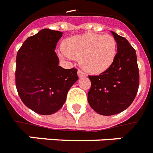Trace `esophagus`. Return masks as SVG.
<instances>
[{"label": "esophagus", "mask_w": 153, "mask_h": 153, "mask_svg": "<svg viewBox=\"0 0 153 153\" xmlns=\"http://www.w3.org/2000/svg\"><path fill=\"white\" fill-rule=\"evenodd\" d=\"M78 75H79V78H82V77H86V74L84 71H81V70H79L78 71Z\"/></svg>", "instance_id": "esophagus-1"}]
</instances>
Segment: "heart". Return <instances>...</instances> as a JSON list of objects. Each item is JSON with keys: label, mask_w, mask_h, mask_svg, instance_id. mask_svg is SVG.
<instances>
[{"label": "heart", "mask_w": 153, "mask_h": 153, "mask_svg": "<svg viewBox=\"0 0 153 153\" xmlns=\"http://www.w3.org/2000/svg\"><path fill=\"white\" fill-rule=\"evenodd\" d=\"M117 49V41L114 36L87 32L65 39L59 55L80 60L86 71L98 74L111 66L116 57Z\"/></svg>", "instance_id": "1"}]
</instances>
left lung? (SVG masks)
<instances>
[{
  "mask_svg": "<svg viewBox=\"0 0 153 153\" xmlns=\"http://www.w3.org/2000/svg\"><path fill=\"white\" fill-rule=\"evenodd\" d=\"M117 45L112 65L99 75L89 76L91 86L88 102L98 114L110 116L119 114L133 102L139 87V69L135 49L128 41L111 32Z\"/></svg>",
  "mask_w": 153,
  "mask_h": 153,
  "instance_id": "1",
  "label": "left lung"
}]
</instances>
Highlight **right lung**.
I'll return each instance as SVG.
<instances>
[{
	"instance_id": "right-lung-1",
	"label": "right lung",
	"mask_w": 153,
	"mask_h": 153,
	"mask_svg": "<svg viewBox=\"0 0 153 153\" xmlns=\"http://www.w3.org/2000/svg\"><path fill=\"white\" fill-rule=\"evenodd\" d=\"M62 36L59 31L40 30L24 42L16 55L18 94L26 106L42 115L59 110L68 91L79 79L77 69L59 66L55 50Z\"/></svg>"
}]
</instances>
